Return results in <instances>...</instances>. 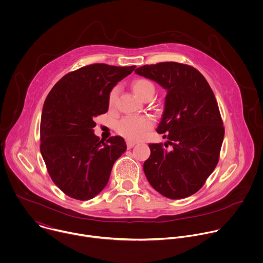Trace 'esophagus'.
Returning <instances> with one entry per match:
<instances>
[{"label": "esophagus", "mask_w": 263, "mask_h": 263, "mask_svg": "<svg viewBox=\"0 0 263 263\" xmlns=\"http://www.w3.org/2000/svg\"><path fill=\"white\" fill-rule=\"evenodd\" d=\"M136 145L135 142H132V141H127L126 142V146H127V149H132L134 146Z\"/></svg>", "instance_id": "34e87169"}]
</instances>
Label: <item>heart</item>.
<instances>
[{"mask_svg":"<svg viewBox=\"0 0 263 263\" xmlns=\"http://www.w3.org/2000/svg\"><path fill=\"white\" fill-rule=\"evenodd\" d=\"M132 89L137 98L142 101L151 99L154 95L155 88L151 81L139 78L135 79L132 82ZM117 98V88L111 89L108 96V105L110 108H113ZM152 121L146 116H129L122 118L116 125L117 133L123 138L130 141H138L143 138L144 134L151 128Z\"/></svg>","mask_w":263,"mask_h":263,"instance_id":"1","label":"heart"}]
</instances>
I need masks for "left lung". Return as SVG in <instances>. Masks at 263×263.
I'll use <instances>...</instances> for the list:
<instances>
[{"mask_svg":"<svg viewBox=\"0 0 263 263\" xmlns=\"http://www.w3.org/2000/svg\"><path fill=\"white\" fill-rule=\"evenodd\" d=\"M135 72L166 90L156 132L172 148L149 144L151 154L144 162L146 178L167 198L190 196L202 187L219 161L224 126L214 92L205 78L188 65L165 62Z\"/></svg>","mask_w":263,"mask_h":263,"instance_id":"obj_1","label":"left lung"}]
</instances>
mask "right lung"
<instances>
[{
    "label": "right lung",
    "instance_id": "1",
    "mask_svg": "<svg viewBox=\"0 0 263 263\" xmlns=\"http://www.w3.org/2000/svg\"><path fill=\"white\" fill-rule=\"evenodd\" d=\"M136 66L92 64L65 75L47 96L40 126V151L53 183L68 196L87 200L107 185L124 139L106 143L93 134L95 117L108 111L111 89Z\"/></svg>",
    "mask_w": 263,
    "mask_h": 263
}]
</instances>
